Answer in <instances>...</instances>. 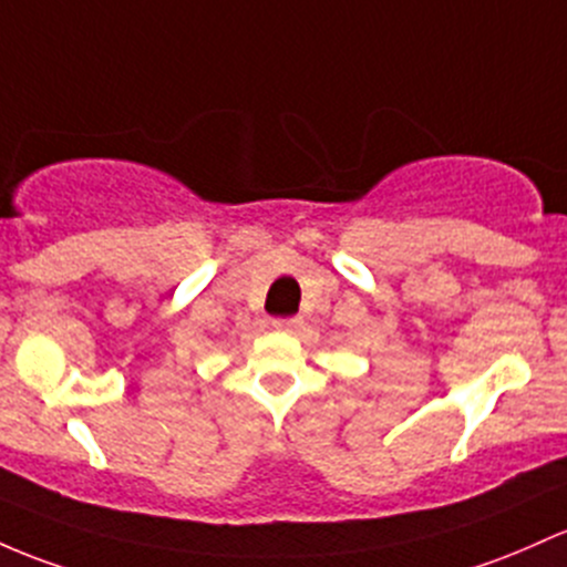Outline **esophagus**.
I'll use <instances>...</instances> for the list:
<instances>
[{
	"label": "esophagus",
	"instance_id": "34e87169",
	"mask_svg": "<svg viewBox=\"0 0 567 567\" xmlns=\"http://www.w3.org/2000/svg\"><path fill=\"white\" fill-rule=\"evenodd\" d=\"M301 317H277V320L271 322L274 328H277V331H288V333H293V331H298V328H301Z\"/></svg>",
	"mask_w": 567,
	"mask_h": 567
}]
</instances>
